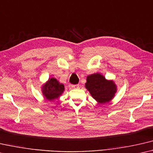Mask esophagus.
<instances>
[{"mask_svg":"<svg viewBox=\"0 0 153 153\" xmlns=\"http://www.w3.org/2000/svg\"><path fill=\"white\" fill-rule=\"evenodd\" d=\"M79 85H71V87L72 89H77L79 88Z\"/></svg>","mask_w":153,"mask_h":153,"instance_id":"esophagus-1","label":"esophagus"}]
</instances>
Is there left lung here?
Segmentation results:
<instances>
[{
    "mask_svg": "<svg viewBox=\"0 0 153 153\" xmlns=\"http://www.w3.org/2000/svg\"><path fill=\"white\" fill-rule=\"evenodd\" d=\"M85 87L91 97L100 104L111 102L117 91V85L113 80H108L98 72L87 76Z\"/></svg>",
    "mask_w": 153,
    "mask_h": 153,
    "instance_id": "obj_1",
    "label": "left lung"
}]
</instances>
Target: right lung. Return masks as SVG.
<instances>
[{"label":"right lung","mask_w":153,"mask_h":153,"mask_svg":"<svg viewBox=\"0 0 153 153\" xmlns=\"http://www.w3.org/2000/svg\"><path fill=\"white\" fill-rule=\"evenodd\" d=\"M41 88L44 98L50 102L59 99L65 90L64 85L57 81L56 78H49L42 85Z\"/></svg>","instance_id":"1"}]
</instances>
